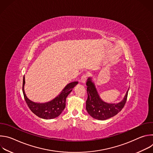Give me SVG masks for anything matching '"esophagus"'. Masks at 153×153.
Returning <instances> with one entry per match:
<instances>
[{"label":"esophagus","instance_id":"obj_1","mask_svg":"<svg viewBox=\"0 0 153 153\" xmlns=\"http://www.w3.org/2000/svg\"><path fill=\"white\" fill-rule=\"evenodd\" d=\"M86 78H87V75L86 74H83L82 76L81 77V82L82 83H85L86 80Z\"/></svg>","mask_w":153,"mask_h":153}]
</instances>
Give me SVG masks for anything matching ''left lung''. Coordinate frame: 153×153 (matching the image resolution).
<instances>
[{
    "label": "left lung",
    "instance_id": "left-lung-1",
    "mask_svg": "<svg viewBox=\"0 0 153 153\" xmlns=\"http://www.w3.org/2000/svg\"><path fill=\"white\" fill-rule=\"evenodd\" d=\"M86 86L88 98L86 101V109L88 113L93 118L104 120L116 116L123 108L127 100L128 91L120 102L117 104L107 103L99 97L94 84L90 78L87 80Z\"/></svg>",
    "mask_w": 153,
    "mask_h": 153
}]
</instances>
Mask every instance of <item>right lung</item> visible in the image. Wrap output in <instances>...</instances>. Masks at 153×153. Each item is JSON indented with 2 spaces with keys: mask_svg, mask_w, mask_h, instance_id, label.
Wrapping results in <instances>:
<instances>
[{
  "mask_svg": "<svg viewBox=\"0 0 153 153\" xmlns=\"http://www.w3.org/2000/svg\"><path fill=\"white\" fill-rule=\"evenodd\" d=\"M78 83L73 82L68 84L59 95L50 102L45 103H34L29 100L24 91L25 77L23 79L22 91L25 102L30 110L38 117L44 119H51L58 117L65 108L66 98L72 91V89Z\"/></svg>",
  "mask_w": 153,
  "mask_h": 153,
  "instance_id": "1",
  "label": "right lung"
}]
</instances>
